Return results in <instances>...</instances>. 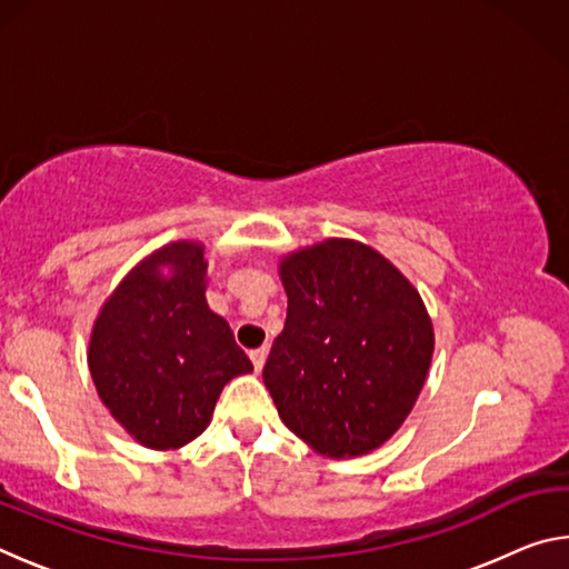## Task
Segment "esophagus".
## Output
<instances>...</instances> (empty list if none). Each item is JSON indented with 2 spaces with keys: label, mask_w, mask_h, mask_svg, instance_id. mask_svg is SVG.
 Segmentation results:
<instances>
[{
  "label": "esophagus",
  "mask_w": 569,
  "mask_h": 569,
  "mask_svg": "<svg viewBox=\"0 0 569 569\" xmlns=\"http://www.w3.org/2000/svg\"><path fill=\"white\" fill-rule=\"evenodd\" d=\"M266 356H268V349H253V351H250V361H253V369L256 371L263 369Z\"/></svg>",
  "instance_id": "34e87169"
}]
</instances>
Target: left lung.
Masks as SVG:
<instances>
[{"label": "left lung", "mask_w": 569, "mask_h": 569, "mask_svg": "<svg viewBox=\"0 0 569 569\" xmlns=\"http://www.w3.org/2000/svg\"><path fill=\"white\" fill-rule=\"evenodd\" d=\"M286 326L263 366L278 417L319 455H369L409 417L435 353L421 296L346 238L281 261Z\"/></svg>", "instance_id": "left-lung-1"}]
</instances>
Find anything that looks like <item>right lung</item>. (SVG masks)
Here are the masks:
<instances>
[{"instance_id":"add662e5","label":"right lung","mask_w":569,"mask_h":569,"mask_svg":"<svg viewBox=\"0 0 569 569\" xmlns=\"http://www.w3.org/2000/svg\"><path fill=\"white\" fill-rule=\"evenodd\" d=\"M203 253L190 240L162 246L122 278L92 326L94 387L142 447H186L206 431L226 383L253 371L208 308Z\"/></svg>"}]
</instances>
